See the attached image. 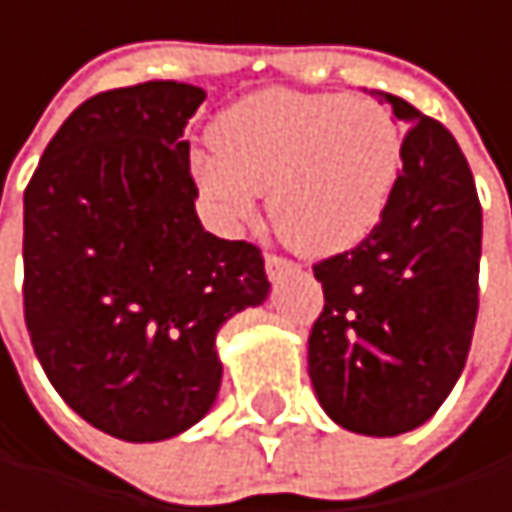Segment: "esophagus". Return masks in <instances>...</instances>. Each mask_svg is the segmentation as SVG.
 <instances>
[{"mask_svg": "<svg viewBox=\"0 0 512 512\" xmlns=\"http://www.w3.org/2000/svg\"><path fill=\"white\" fill-rule=\"evenodd\" d=\"M265 271H268V280H280L283 274L292 271V262L283 259V256H277V253H268L265 256Z\"/></svg>", "mask_w": 512, "mask_h": 512, "instance_id": "obj_1", "label": "esophagus"}]
</instances>
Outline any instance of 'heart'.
Masks as SVG:
<instances>
[{
	"label": "heart",
	"mask_w": 512,
	"mask_h": 512,
	"mask_svg": "<svg viewBox=\"0 0 512 512\" xmlns=\"http://www.w3.org/2000/svg\"><path fill=\"white\" fill-rule=\"evenodd\" d=\"M211 148L193 160L205 199L223 217L247 220L256 193L271 189L274 232L310 259L361 244L402 172V133L390 113L346 95L256 92L220 113Z\"/></svg>",
	"instance_id": "obj_1"
}]
</instances>
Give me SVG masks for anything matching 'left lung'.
Segmentation results:
<instances>
[{
	"mask_svg": "<svg viewBox=\"0 0 512 512\" xmlns=\"http://www.w3.org/2000/svg\"><path fill=\"white\" fill-rule=\"evenodd\" d=\"M402 172L379 226L313 265L325 307L310 331V382L334 423L399 435L426 423L468 361L477 322L483 211L453 133L396 95Z\"/></svg>",
	"mask_w": 512,
	"mask_h": 512,
	"instance_id": "8db88e82",
	"label": "left lung"
}]
</instances>
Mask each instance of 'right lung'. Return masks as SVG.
I'll list each match as a JSON object with an SVG mask.
<instances>
[{"label":"right lung","instance_id":"right-lung-1","mask_svg":"<svg viewBox=\"0 0 512 512\" xmlns=\"http://www.w3.org/2000/svg\"><path fill=\"white\" fill-rule=\"evenodd\" d=\"M199 86L151 80L80 104L23 193V313L59 396L122 441L199 423L214 340L271 283L256 244L202 229L184 128Z\"/></svg>","mask_w":512,"mask_h":512}]
</instances>
